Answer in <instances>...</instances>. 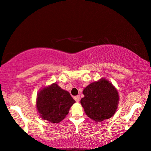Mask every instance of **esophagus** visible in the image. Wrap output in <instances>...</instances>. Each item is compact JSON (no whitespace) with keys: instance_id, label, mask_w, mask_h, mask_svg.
<instances>
[{"instance_id":"esophagus-1","label":"esophagus","mask_w":151,"mask_h":151,"mask_svg":"<svg viewBox=\"0 0 151 151\" xmlns=\"http://www.w3.org/2000/svg\"><path fill=\"white\" fill-rule=\"evenodd\" d=\"M74 99H75L76 102H78V101H80V96H75V98H74Z\"/></svg>"}]
</instances>
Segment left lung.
Instances as JSON below:
<instances>
[{
    "label": "left lung",
    "mask_w": 151,
    "mask_h": 151,
    "mask_svg": "<svg viewBox=\"0 0 151 151\" xmlns=\"http://www.w3.org/2000/svg\"><path fill=\"white\" fill-rule=\"evenodd\" d=\"M81 100L86 115L96 122L111 118L118 108L119 95L112 83L102 78L88 85Z\"/></svg>",
    "instance_id": "obj_1"
}]
</instances>
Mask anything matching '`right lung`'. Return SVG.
Listing matches in <instances>:
<instances>
[{"instance_id": "obj_1", "label": "right lung", "mask_w": 151, "mask_h": 151, "mask_svg": "<svg viewBox=\"0 0 151 151\" xmlns=\"http://www.w3.org/2000/svg\"><path fill=\"white\" fill-rule=\"evenodd\" d=\"M75 103L66 90L56 83L42 88L37 95L36 107L43 120L58 123L69 113L70 108Z\"/></svg>"}]
</instances>
